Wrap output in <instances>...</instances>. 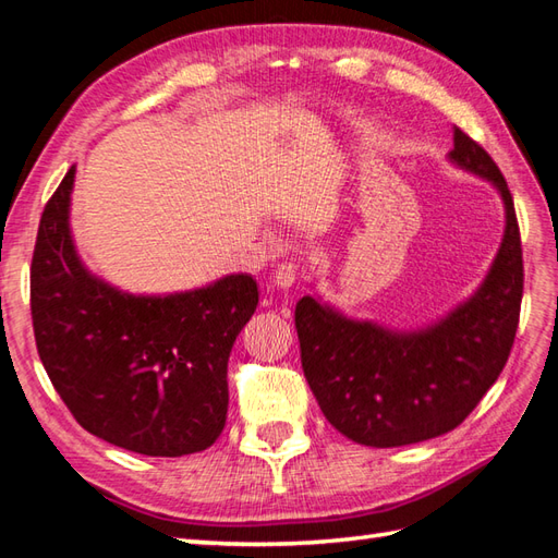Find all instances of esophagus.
Instances as JSON below:
<instances>
[{
    "label": "esophagus",
    "mask_w": 558,
    "mask_h": 558,
    "mask_svg": "<svg viewBox=\"0 0 558 558\" xmlns=\"http://www.w3.org/2000/svg\"><path fill=\"white\" fill-rule=\"evenodd\" d=\"M295 279H299V265L293 263H281L275 271V283L279 289H291Z\"/></svg>",
    "instance_id": "34e87169"
}]
</instances>
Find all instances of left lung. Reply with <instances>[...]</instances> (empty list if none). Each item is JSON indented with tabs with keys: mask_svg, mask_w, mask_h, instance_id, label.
Listing matches in <instances>:
<instances>
[{
	"mask_svg": "<svg viewBox=\"0 0 558 558\" xmlns=\"http://www.w3.org/2000/svg\"><path fill=\"white\" fill-rule=\"evenodd\" d=\"M449 159L487 179L506 213L499 253L465 303L413 331L351 319L313 295L295 303L303 373L322 413L365 447H405L461 425L501 375L515 339L523 247L511 191L485 147L458 126Z\"/></svg>",
	"mask_w": 558,
	"mask_h": 558,
	"instance_id": "obj_1",
	"label": "left lung"
}]
</instances>
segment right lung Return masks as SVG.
I'll list each match as a JSON object with an SVG mask.
<instances>
[{"label": "right lung", "mask_w": 558, "mask_h": 558, "mask_svg": "<svg viewBox=\"0 0 558 558\" xmlns=\"http://www.w3.org/2000/svg\"><path fill=\"white\" fill-rule=\"evenodd\" d=\"M76 167L45 205L31 265L40 361L83 429L143 456L213 447L227 423L231 345L257 307L251 275L133 295L95 277L71 239Z\"/></svg>", "instance_id": "obj_1"}]
</instances>
